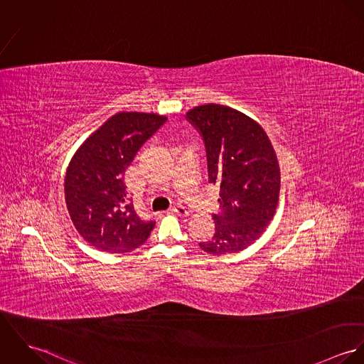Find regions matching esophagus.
Returning a JSON list of instances; mask_svg holds the SVG:
<instances>
[{
    "mask_svg": "<svg viewBox=\"0 0 364 364\" xmlns=\"http://www.w3.org/2000/svg\"><path fill=\"white\" fill-rule=\"evenodd\" d=\"M171 211H173L175 214L182 215V217H188L189 215V211L186 210V208H183L182 205H173L172 208H171Z\"/></svg>",
    "mask_w": 364,
    "mask_h": 364,
    "instance_id": "34e87169",
    "label": "esophagus"
}]
</instances>
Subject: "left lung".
Instances as JSON below:
<instances>
[{
    "label": "left lung",
    "mask_w": 364,
    "mask_h": 364,
    "mask_svg": "<svg viewBox=\"0 0 364 364\" xmlns=\"http://www.w3.org/2000/svg\"><path fill=\"white\" fill-rule=\"evenodd\" d=\"M186 120L205 143L208 182L220 188L214 235L199 247L213 255L240 252L259 238L276 211L280 169L272 143L255 120L228 106H196Z\"/></svg>",
    "instance_id": "8db88e82"
}]
</instances>
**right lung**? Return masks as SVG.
Here are the masks:
<instances>
[{"mask_svg":"<svg viewBox=\"0 0 364 364\" xmlns=\"http://www.w3.org/2000/svg\"><path fill=\"white\" fill-rule=\"evenodd\" d=\"M165 116L120 112L78 149L64 181L65 205L80 235L97 250L130 252L147 241L156 221L143 220L127 198L124 172Z\"/></svg>","mask_w":364,"mask_h":364,"instance_id":"right-lung-1","label":"right lung"}]
</instances>
